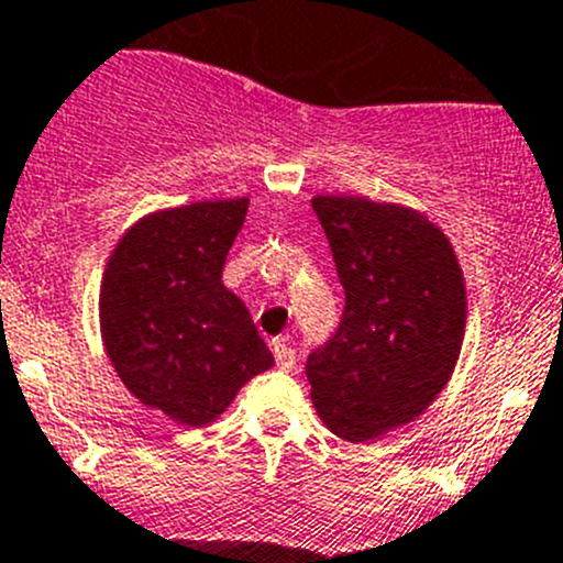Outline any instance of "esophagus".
Wrapping results in <instances>:
<instances>
[{
	"label": "esophagus",
	"mask_w": 563,
	"mask_h": 563,
	"mask_svg": "<svg viewBox=\"0 0 563 563\" xmlns=\"http://www.w3.org/2000/svg\"><path fill=\"white\" fill-rule=\"evenodd\" d=\"M272 352H275V363L280 371H294L297 368V352H294L288 343L272 341Z\"/></svg>",
	"instance_id": "34e87169"
}]
</instances>
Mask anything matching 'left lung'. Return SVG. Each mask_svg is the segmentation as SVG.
I'll use <instances>...</instances> for the list:
<instances>
[{
  "instance_id": "left-lung-1",
  "label": "left lung",
  "mask_w": 563,
  "mask_h": 563,
  "mask_svg": "<svg viewBox=\"0 0 563 563\" xmlns=\"http://www.w3.org/2000/svg\"><path fill=\"white\" fill-rule=\"evenodd\" d=\"M346 291L341 327L305 365L327 429L365 443L407 427L443 393L467 327V288L443 228L423 211L316 195Z\"/></svg>"
}]
</instances>
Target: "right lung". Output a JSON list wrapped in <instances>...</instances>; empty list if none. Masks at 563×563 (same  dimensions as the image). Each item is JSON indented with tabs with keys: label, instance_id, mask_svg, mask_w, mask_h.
Here are the masks:
<instances>
[{
	"label": "right lung",
	"instance_id": "right-lung-1",
	"mask_svg": "<svg viewBox=\"0 0 563 563\" xmlns=\"http://www.w3.org/2000/svg\"><path fill=\"white\" fill-rule=\"evenodd\" d=\"M250 198L198 200L136 220L101 275V341L125 390L181 427L220 418L275 365L247 305L222 283Z\"/></svg>",
	"mask_w": 563,
	"mask_h": 563
}]
</instances>
